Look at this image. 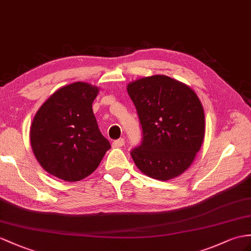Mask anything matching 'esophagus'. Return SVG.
<instances>
[{
	"mask_svg": "<svg viewBox=\"0 0 251 251\" xmlns=\"http://www.w3.org/2000/svg\"><path fill=\"white\" fill-rule=\"evenodd\" d=\"M125 145V139L124 138H119V139H116L113 142L112 146L114 148H119V147H122Z\"/></svg>",
	"mask_w": 251,
	"mask_h": 251,
	"instance_id": "obj_1",
	"label": "esophagus"
}]
</instances>
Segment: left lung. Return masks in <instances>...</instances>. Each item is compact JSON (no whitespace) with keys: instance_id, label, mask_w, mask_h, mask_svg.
<instances>
[{"instance_id":"obj_1","label":"left lung","mask_w":251,"mask_h":251,"mask_svg":"<svg viewBox=\"0 0 251 251\" xmlns=\"http://www.w3.org/2000/svg\"><path fill=\"white\" fill-rule=\"evenodd\" d=\"M142 126V143L131 150L140 172L166 181L191 166L204 137V112L192 88L166 75L127 85Z\"/></svg>"}]
</instances>
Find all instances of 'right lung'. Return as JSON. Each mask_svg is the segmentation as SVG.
<instances>
[{
  "label": "right lung",
  "mask_w": 251,
  "mask_h": 251,
  "mask_svg": "<svg viewBox=\"0 0 251 251\" xmlns=\"http://www.w3.org/2000/svg\"><path fill=\"white\" fill-rule=\"evenodd\" d=\"M95 86L75 82L41 105L30 127V145L46 172L67 182L79 181L99 166L111 144L93 112Z\"/></svg>",
  "instance_id": "1"
}]
</instances>
